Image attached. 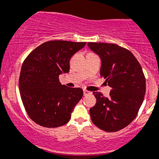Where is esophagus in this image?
<instances>
[{"mask_svg":"<svg viewBox=\"0 0 159 159\" xmlns=\"http://www.w3.org/2000/svg\"><path fill=\"white\" fill-rule=\"evenodd\" d=\"M83 93H84V96H88V95H91V94H92V93L89 92V91H88V90H85V89L83 90Z\"/></svg>","mask_w":159,"mask_h":159,"instance_id":"34e87169","label":"esophagus"}]
</instances>
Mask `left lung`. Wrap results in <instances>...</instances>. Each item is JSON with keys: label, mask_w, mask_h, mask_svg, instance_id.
Listing matches in <instances>:
<instances>
[{"label": "left lung", "mask_w": 159, "mask_h": 159, "mask_svg": "<svg viewBox=\"0 0 159 159\" xmlns=\"http://www.w3.org/2000/svg\"><path fill=\"white\" fill-rule=\"evenodd\" d=\"M88 46L101 58V76L111 88L108 97L93 93L97 102L89 109L90 117L100 129L118 131L132 122L143 101L146 79L142 67L131 51L115 43Z\"/></svg>", "instance_id": "obj_1"}]
</instances>
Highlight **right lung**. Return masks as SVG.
<instances>
[{
  "instance_id": "1",
  "label": "right lung",
  "mask_w": 159,
  "mask_h": 159,
  "mask_svg": "<svg viewBox=\"0 0 159 159\" xmlns=\"http://www.w3.org/2000/svg\"><path fill=\"white\" fill-rule=\"evenodd\" d=\"M85 44L48 41L31 51L23 62L19 78L21 100L28 116L39 125L58 128L70 120L83 90L62 85L58 76L69 72L71 57Z\"/></svg>"
}]
</instances>
